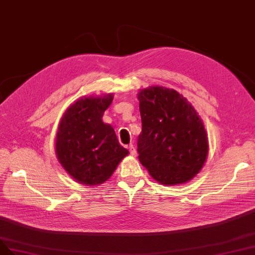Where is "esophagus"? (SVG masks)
<instances>
[{
  "instance_id": "esophagus-1",
  "label": "esophagus",
  "mask_w": 255,
  "mask_h": 255,
  "mask_svg": "<svg viewBox=\"0 0 255 255\" xmlns=\"http://www.w3.org/2000/svg\"><path fill=\"white\" fill-rule=\"evenodd\" d=\"M128 149H129V152H130L131 155H135L136 154V150H135V147L133 145H129Z\"/></svg>"
}]
</instances>
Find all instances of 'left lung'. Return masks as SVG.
Instances as JSON below:
<instances>
[{
  "mask_svg": "<svg viewBox=\"0 0 255 255\" xmlns=\"http://www.w3.org/2000/svg\"><path fill=\"white\" fill-rule=\"evenodd\" d=\"M138 101L139 162L161 184L191 180L208 154L207 133L196 111L177 91L162 86L143 89Z\"/></svg>",
  "mask_w": 255,
  "mask_h": 255,
  "instance_id": "8db88e82",
  "label": "left lung"
}]
</instances>
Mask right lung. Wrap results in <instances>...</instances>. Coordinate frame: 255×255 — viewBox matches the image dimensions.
I'll use <instances>...</instances> for the list:
<instances>
[{
	"label": "right lung",
	"mask_w": 255,
	"mask_h": 255,
	"mask_svg": "<svg viewBox=\"0 0 255 255\" xmlns=\"http://www.w3.org/2000/svg\"><path fill=\"white\" fill-rule=\"evenodd\" d=\"M112 100V94L80 99L61 120L56 155L65 170L79 183L93 186L107 181L129 153L120 145L115 129L102 121Z\"/></svg>",
	"instance_id": "right-lung-1"
}]
</instances>
